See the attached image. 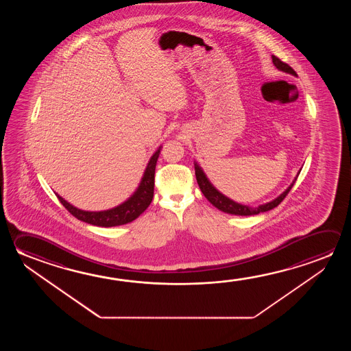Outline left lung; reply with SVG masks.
<instances>
[{
  "label": "left lung",
  "instance_id": "1",
  "mask_svg": "<svg viewBox=\"0 0 351 351\" xmlns=\"http://www.w3.org/2000/svg\"><path fill=\"white\" fill-rule=\"evenodd\" d=\"M273 58V64L276 66V69L287 72L290 75H296V72L293 71L289 64L282 62V60L276 56H271ZM195 178H197V182L198 186L201 189L202 193L204 195V197L207 198L208 201L212 203L214 207L218 208L221 212L229 213V214H235V215H257L259 213L268 212L273 208L278 207L282 199L287 197V193L290 192V190L293 189V184L296 182V178L293 180V184L289 186L285 192H282V195H279L278 198H276L274 201L269 202L267 204L263 206H258V207L252 208L248 207V206H242L236 202L231 201L230 198L225 197L224 195H221L217 189L213 187V184L208 181V178H206L204 173L202 171L201 167H198L197 164H195Z\"/></svg>",
  "mask_w": 351,
  "mask_h": 351
}]
</instances>
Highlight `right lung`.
Here are the masks:
<instances>
[{
  "instance_id": "right-lung-1",
  "label": "right lung",
  "mask_w": 351,
  "mask_h": 351,
  "mask_svg": "<svg viewBox=\"0 0 351 351\" xmlns=\"http://www.w3.org/2000/svg\"><path fill=\"white\" fill-rule=\"evenodd\" d=\"M160 154V148L156 150L153 156L150 158L148 167L145 169L143 178L141 181L138 190L134 192V195L128 198L125 203L120 204L119 207L112 208L104 212H84L78 208L71 206L69 202L64 201L62 197L58 195V201L69 210L75 218L82 220L88 224L97 225V226H117V225L131 223L134 219L149 207L150 202L154 195V173H156V160Z\"/></svg>"
}]
</instances>
